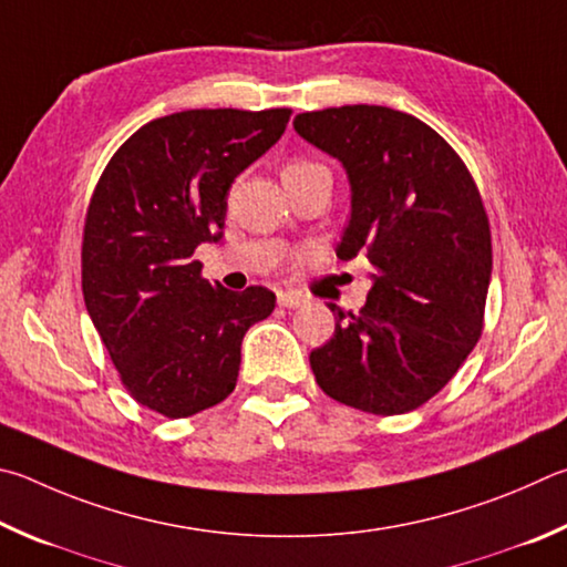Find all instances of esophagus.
<instances>
[{
	"label": "esophagus",
	"instance_id": "1",
	"mask_svg": "<svg viewBox=\"0 0 567 567\" xmlns=\"http://www.w3.org/2000/svg\"><path fill=\"white\" fill-rule=\"evenodd\" d=\"M278 306H284V309H301L306 303L303 296L299 291H278Z\"/></svg>",
	"mask_w": 567,
	"mask_h": 567
}]
</instances>
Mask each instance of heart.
Instances as JSON below:
<instances>
[{
  "label": "heart",
  "instance_id": "obj_1",
  "mask_svg": "<svg viewBox=\"0 0 567 567\" xmlns=\"http://www.w3.org/2000/svg\"><path fill=\"white\" fill-rule=\"evenodd\" d=\"M313 174H329V172H326L323 164L311 162V158H291V162L284 166V182H289V178L313 176Z\"/></svg>",
  "mask_w": 567,
  "mask_h": 567
}]
</instances>
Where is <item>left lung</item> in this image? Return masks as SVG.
Here are the masks:
<instances>
[{
	"mask_svg": "<svg viewBox=\"0 0 567 567\" xmlns=\"http://www.w3.org/2000/svg\"><path fill=\"white\" fill-rule=\"evenodd\" d=\"M293 128L349 174L351 218L336 256L373 266L361 311L329 303L336 331L311 351L316 383L351 409L409 413L483 333L493 248L478 186L439 132L389 106L303 112Z\"/></svg>",
	"mask_w": 567,
	"mask_h": 567,
	"instance_id": "left-lung-1",
	"label": "left lung"
}]
</instances>
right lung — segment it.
Listing matches in <instances>:
<instances>
[{"label": "right lung", "mask_w": 567, "mask_h": 567, "mask_svg": "<svg viewBox=\"0 0 567 567\" xmlns=\"http://www.w3.org/2000/svg\"><path fill=\"white\" fill-rule=\"evenodd\" d=\"M291 109H188L116 148L92 194L82 241L86 311L136 403L186 419L236 389L241 341L271 316L264 286L234 293L202 278L234 178L266 154Z\"/></svg>", "instance_id": "add662e5"}]
</instances>
